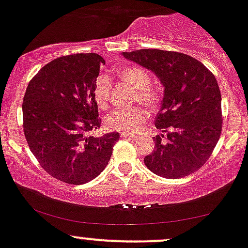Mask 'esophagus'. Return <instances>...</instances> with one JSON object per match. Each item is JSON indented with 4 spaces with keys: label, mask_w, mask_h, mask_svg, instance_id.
<instances>
[{
    "label": "esophagus",
    "mask_w": 248,
    "mask_h": 248,
    "mask_svg": "<svg viewBox=\"0 0 248 248\" xmlns=\"http://www.w3.org/2000/svg\"><path fill=\"white\" fill-rule=\"evenodd\" d=\"M121 137L122 138H127V140H136V136L129 135V134H123V132L121 134Z\"/></svg>",
    "instance_id": "1"
}]
</instances>
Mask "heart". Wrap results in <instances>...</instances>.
<instances>
[{
  "mask_svg": "<svg viewBox=\"0 0 248 248\" xmlns=\"http://www.w3.org/2000/svg\"><path fill=\"white\" fill-rule=\"evenodd\" d=\"M117 76L122 81L135 90L132 93V103H138L153 110L159 103L158 92L151 86V77L149 72L140 66H122L117 70ZM111 80L105 76L98 77L93 86V99L98 108L105 110L110 103ZM146 118L145 111L142 108H118L114 110L104 119L106 129L112 131L135 132L144 123Z\"/></svg>",
  "mask_w": 248,
  "mask_h": 248,
  "instance_id": "1",
  "label": "heart"
}]
</instances>
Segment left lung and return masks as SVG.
<instances>
[{"mask_svg": "<svg viewBox=\"0 0 248 248\" xmlns=\"http://www.w3.org/2000/svg\"><path fill=\"white\" fill-rule=\"evenodd\" d=\"M123 55L153 71L164 87L155 125L167 136L154 137L155 149L145 156V166L167 178L195 172L208 161L222 130L214 74L195 58L171 50L140 49Z\"/></svg>", "mask_w": 248, "mask_h": 248, "instance_id": "left-lung-1", "label": "left lung"}]
</instances>
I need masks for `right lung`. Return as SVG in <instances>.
Returning <instances> with one entry per match:
<instances>
[{"instance_id": "add662e5", "label": "right lung", "mask_w": 248, "mask_h": 248, "mask_svg": "<svg viewBox=\"0 0 248 248\" xmlns=\"http://www.w3.org/2000/svg\"><path fill=\"white\" fill-rule=\"evenodd\" d=\"M105 60L95 53L60 57L29 81L22 103L23 132L29 149L50 176L84 185L105 169L118 132L100 137L93 86Z\"/></svg>"}]
</instances>
